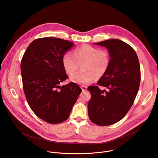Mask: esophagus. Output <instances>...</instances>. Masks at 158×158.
<instances>
[{
	"mask_svg": "<svg viewBox=\"0 0 158 158\" xmlns=\"http://www.w3.org/2000/svg\"><path fill=\"white\" fill-rule=\"evenodd\" d=\"M81 88H82V91H85V90L87 89V87L85 85H81Z\"/></svg>",
	"mask_w": 158,
	"mask_h": 158,
	"instance_id": "obj_1",
	"label": "esophagus"
}]
</instances>
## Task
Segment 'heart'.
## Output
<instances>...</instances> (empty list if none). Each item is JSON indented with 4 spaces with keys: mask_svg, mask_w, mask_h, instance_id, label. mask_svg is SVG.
Instances as JSON below:
<instances>
[{
    "mask_svg": "<svg viewBox=\"0 0 158 158\" xmlns=\"http://www.w3.org/2000/svg\"><path fill=\"white\" fill-rule=\"evenodd\" d=\"M64 68L67 73L72 75L82 63L83 71L72 76L71 81L79 84H87L96 77H101L107 71L110 65L108 53L99 48L84 44L73 51V54L67 52L62 59Z\"/></svg>",
    "mask_w": 158,
    "mask_h": 158,
    "instance_id": "heart-1",
    "label": "heart"
}]
</instances>
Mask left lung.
Returning <instances> with one entry per match:
<instances>
[{
    "label": "left lung",
    "mask_w": 158,
    "mask_h": 158,
    "mask_svg": "<svg viewBox=\"0 0 158 158\" xmlns=\"http://www.w3.org/2000/svg\"><path fill=\"white\" fill-rule=\"evenodd\" d=\"M93 44L105 47L110 57L107 73L89 86L91 98L88 105L91 121L99 126H109L121 120L131 107L138 94L140 81V65L136 52L127 43L115 39Z\"/></svg>",
    "instance_id": "obj_1"
}]
</instances>
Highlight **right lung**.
Returning <instances> with one entry per match:
<instances>
[{"label":"right lung","mask_w":158,"mask_h":158,"mask_svg":"<svg viewBox=\"0 0 158 158\" xmlns=\"http://www.w3.org/2000/svg\"><path fill=\"white\" fill-rule=\"evenodd\" d=\"M74 46L73 42L62 39H37L29 44L21 60L27 102L37 117L50 124L67 119L82 91L74 82L60 85L68 77L62 57Z\"/></svg>","instance_id":"add662e5"}]
</instances>
